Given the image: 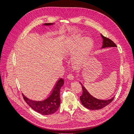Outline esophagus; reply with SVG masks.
<instances>
[{
    "label": "esophagus",
    "instance_id": "obj_1",
    "mask_svg": "<svg viewBox=\"0 0 134 134\" xmlns=\"http://www.w3.org/2000/svg\"><path fill=\"white\" fill-rule=\"evenodd\" d=\"M67 78H68L69 80H74V75H72L71 73H69V74L67 75Z\"/></svg>",
    "mask_w": 134,
    "mask_h": 134
}]
</instances>
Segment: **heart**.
Instances as JSON below:
<instances>
[{
	"label": "heart",
	"instance_id": "b5f03b06",
	"mask_svg": "<svg viewBox=\"0 0 134 134\" xmlns=\"http://www.w3.org/2000/svg\"><path fill=\"white\" fill-rule=\"evenodd\" d=\"M76 43L72 42L69 47V52L70 53H74L75 50ZM92 47V42L91 40L87 38L84 40L78 47L77 50L74 57L73 62L76 65L81 64L86 60L89 52Z\"/></svg>",
	"mask_w": 134,
	"mask_h": 134
}]
</instances>
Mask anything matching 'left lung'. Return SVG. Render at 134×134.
<instances>
[{
  "label": "left lung",
  "instance_id": "left-lung-1",
  "mask_svg": "<svg viewBox=\"0 0 134 134\" xmlns=\"http://www.w3.org/2000/svg\"><path fill=\"white\" fill-rule=\"evenodd\" d=\"M102 37L103 39V45L102 48L108 47H116V44L110 39L107 38L101 34ZM82 85V88L83 90L82 94L80 96V98L82 105L88 109L91 110H96V109H100L108 104H110L114 99V97L112 98L107 100H100L94 98L87 91L83 85Z\"/></svg>",
  "mask_w": 134,
  "mask_h": 134
}]
</instances>
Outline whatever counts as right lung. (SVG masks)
Masks as SVG:
<instances>
[{"label": "right lung", "mask_w": 134, "mask_h": 134, "mask_svg": "<svg viewBox=\"0 0 134 134\" xmlns=\"http://www.w3.org/2000/svg\"><path fill=\"white\" fill-rule=\"evenodd\" d=\"M44 25L48 26L52 25V23H45ZM64 84L63 79L60 78L56 82L50 94L42 100H30L23 94H22V96L27 104L34 110L43 115H50L57 112L60 106V91Z\"/></svg>", "instance_id": "obj_1"}]
</instances>
